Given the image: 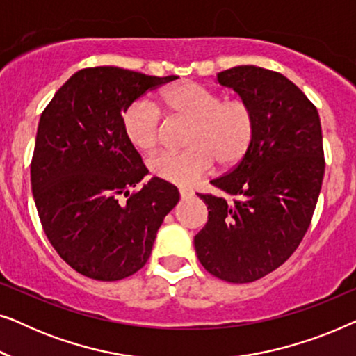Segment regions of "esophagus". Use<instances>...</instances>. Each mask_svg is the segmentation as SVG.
<instances>
[{
    "label": "esophagus",
    "instance_id": "esophagus-1",
    "mask_svg": "<svg viewBox=\"0 0 356 356\" xmlns=\"http://www.w3.org/2000/svg\"><path fill=\"white\" fill-rule=\"evenodd\" d=\"M193 191H191V189H188V188H179V196H181L183 199L184 197H191L193 196Z\"/></svg>",
    "mask_w": 356,
    "mask_h": 356
}]
</instances>
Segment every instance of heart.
Returning <instances> with one entry per match:
<instances>
[{
    "instance_id": "heart-1",
    "label": "heart",
    "mask_w": 356,
    "mask_h": 356,
    "mask_svg": "<svg viewBox=\"0 0 356 356\" xmlns=\"http://www.w3.org/2000/svg\"><path fill=\"white\" fill-rule=\"evenodd\" d=\"M163 108L189 120L181 152L154 154L149 170L154 177L175 184H191L212 168L235 167L245 159L256 133V115L243 97H227L193 81H181L160 94ZM123 131L136 149L150 150L159 144L162 113L147 100L131 104L123 113Z\"/></svg>"
}]
</instances>
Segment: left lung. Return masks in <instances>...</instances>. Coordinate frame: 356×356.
Here are the masks:
<instances>
[{
    "mask_svg": "<svg viewBox=\"0 0 356 356\" xmlns=\"http://www.w3.org/2000/svg\"><path fill=\"white\" fill-rule=\"evenodd\" d=\"M250 102L256 133L245 159L197 194L207 223L194 236L204 269L232 284L270 274L293 254L313 218L325 168L316 106L284 74L236 66L217 74Z\"/></svg>",
    "mask_w": 356,
    "mask_h": 356,
    "instance_id": "left-lung-1",
    "label": "left lung"
}]
</instances>
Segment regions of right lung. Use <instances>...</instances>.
<instances>
[{
    "label": "right lung",
    "mask_w": 356,
    "mask_h": 356,
    "mask_svg": "<svg viewBox=\"0 0 356 356\" xmlns=\"http://www.w3.org/2000/svg\"><path fill=\"white\" fill-rule=\"evenodd\" d=\"M175 76L123 67L77 71L43 110L31 163L43 232L61 259L94 280L115 282L143 269L177 186L152 178L123 131V113Z\"/></svg>",
    "instance_id": "1"
}]
</instances>
